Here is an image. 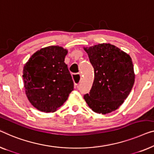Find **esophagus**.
Instances as JSON below:
<instances>
[{
    "label": "esophagus",
    "instance_id": "1",
    "mask_svg": "<svg viewBox=\"0 0 154 154\" xmlns=\"http://www.w3.org/2000/svg\"><path fill=\"white\" fill-rule=\"evenodd\" d=\"M72 78L73 82H74V84L75 85H78L81 81V75L80 73H75V74L72 75Z\"/></svg>",
    "mask_w": 154,
    "mask_h": 154
}]
</instances>
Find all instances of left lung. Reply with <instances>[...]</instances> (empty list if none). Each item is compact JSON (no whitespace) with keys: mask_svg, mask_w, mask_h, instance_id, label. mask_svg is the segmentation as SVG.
<instances>
[{"mask_svg":"<svg viewBox=\"0 0 154 154\" xmlns=\"http://www.w3.org/2000/svg\"><path fill=\"white\" fill-rule=\"evenodd\" d=\"M94 80L84 99L94 112L106 115L119 108L132 90L135 73L130 55L110 44L84 47Z\"/></svg>","mask_w":154,"mask_h":154,"instance_id":"left-lung-1","label":"left lung"}]
</instances>
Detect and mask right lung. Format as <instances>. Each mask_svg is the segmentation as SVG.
I'll use <instances>...</instances> for the list:
<instances>
[{
	"mask_svg": "<svg viewBox=\"0 0 154 154\" xmlns=\"http://www.w3.org/2000/svg\"><path fill=\"white\" fill-rule=\"evenodd\" d=\"M67 53L61 46H47L36 51L24 65L26 94L42 112L56 111L73 90L72 75L64 62Z\"/></svg>",
	"mask_w": 154,
	"mask_h": 154,
	"instance_id": "add662e5",
	"label": "right lung"
}]
</instances>
